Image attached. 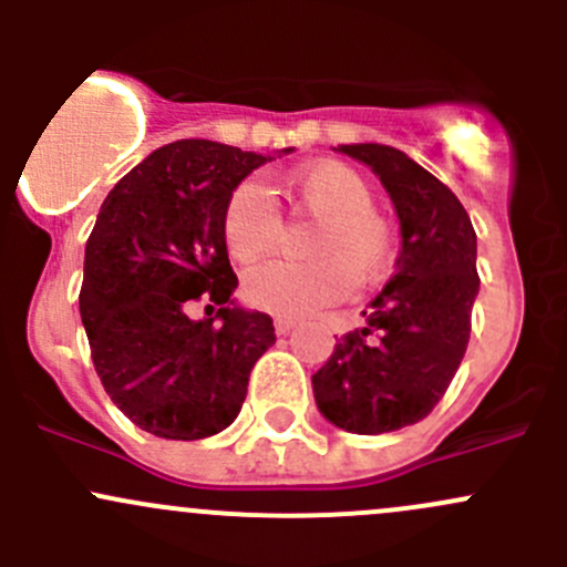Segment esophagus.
<instances>
[{
  "mask_svg": "<svg viewBox=\"0 0 567 567\" xmlns=\"http://www.w3.org/2000/svg\"><path fill=\"white\" fill-rule=\"evenodd\" d=\"M296 329V320L293 318H274V331H277V334H290V331Z\"/></svg>",
  "mask_w": 567,
  "mask_h": 567,
  "instance_id": "esophagus-1",
  "label": "esophagus"
}]
</instances>
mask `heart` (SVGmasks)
I'll list each match as a JSON object with an SVG mask.
<instances>
[{
  "mask_svg": "<svg viewBox=\"0 0 567 567\" xmlns=\"http://www.w3.org/2000/svg\"><path fill=\"white\" fill-rule=\"evenodd\" d=\"M285 197L318 219L307 244L312 262H262L244 277L241 293L251 307L282 318L316 316L348 293L351 282L368 288L386 277L394 260V227L373 208V192L357 169L316 162L282 181ZM277 208L257 183L230 194L221 238L233 260L255 262L277 247Z\"/></svg>",
  "mask_w": 567,
  "mask_h": 567,
  "instance_id": "heart-1",
  "label": "heart"
}]
</instances>
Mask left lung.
<instances>
[{"label": "left lung", "mask_w": 567, "mask_h": 567, "mask_svg": "<svg viewBox=\"0 0 567 567\" xmlns=\"http://www.w3.org/2000/svg\"><path fill=\"white\" fill-rule=\"evenodd\" d=\"M340 153L381 177L403 241L398 271L362 312L368 326L337 342L312 392L337 427L379 436L425 420L461 368L480 290L477 236L458 197L403 151L364 142Z\"/></svg>", "instance_id": "1"}]
</instances>
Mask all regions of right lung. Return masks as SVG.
Returning <instances> with one entry per match:
<instances>
[{
	"label": "right lung",
	"mask_w": 567,
	"mask_h": 567,
	"mask_svg": "<svg viewBox=\"0 0 567 567\" xmlns=\"http://www.w3.org/2000/svg\"><path fill=\"white\" fill-rule=\"evenodd\" d=\"M268 158L181 140L120 177L101 205L79 310L106 394L153 436L194 442L225 431L277 340L266 312L233 305L238 277L221 238L227 199ZM199 298L220 307L214 319L187 318Z\"/></svg>",
	"instance_id": "add662e5"
}]
</instances>
